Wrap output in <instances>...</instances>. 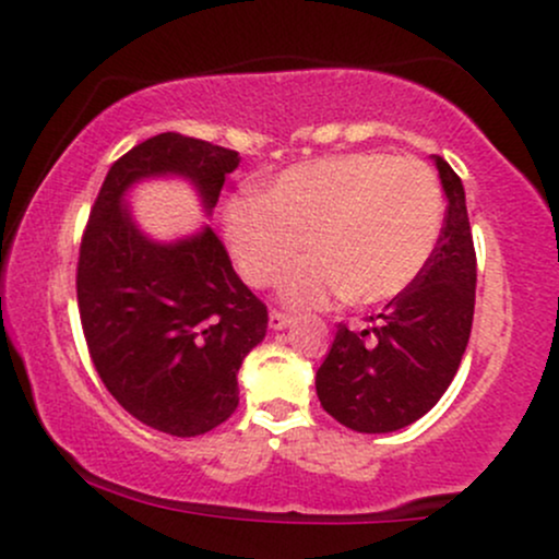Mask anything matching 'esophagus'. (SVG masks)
I'll return each mask as SVG.
<instances>
[{"instance_id":"34e87169","label":"esophagus","mask_w":559,"mask_h":559,"mask_svg":"<svg viewBox=\"0 0 559 559\" xmlns=\"http://www.w3.org/2000/svg\"><path fill=\"white\" fill-rule=\"evenodd\" d=\"M267 320H271V329H275V331H281V329H286L288 323H292V316H288V312H281V310H271V316H267Z\"/></svg>"}]
</instances>
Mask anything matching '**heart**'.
<instances>
[{
    "instance_id": "heart-1",
    "label": "heart",
    "mask_w": 559,
    "mask_h": 559,
    "mask_svg": "<svg viewBox=\"0 0 559 559\" xmlns=\"http://www.w3.org/2000/svg\"><path fill=\"white\" fill-rule=\"evenodd\" d=\"M444 228V194L431 165L389 152H349L294 165L265 194L226 207V239L252 286L284 278V299L318 307L396 299L420 278Z\"/></svg>"
}]
</instances>
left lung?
<instances>
[{
	"label": "left lung",
	"mask_w": 559,
	"mask_h": 559,
	"mask_svg": "<svg viewBox=\"0 0 559 559\" xmlns=\"http://www.w3.org/2000/svg\"><path fill=\"white\" fill-rule=\"evenodd\" d=\"M449 199L433 260L407 292L391 299L362 331L346 323L318 368L325 413L360 433L409 426L449 389L471 338L476 307V247L465 189L444 157H433Z\"/></svg>",
	"instance_id": "obj_1"
}]
</instances>
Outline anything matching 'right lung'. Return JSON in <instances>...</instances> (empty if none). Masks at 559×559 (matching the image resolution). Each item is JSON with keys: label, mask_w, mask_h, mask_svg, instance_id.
Segmentation results:
<instances>
[{"label": "right lung", "mask_w": 559, "mask_h": 559, "mask_svg": "<svg viewBox=\"0 0 559 559\" xmlns=\"http://www.w3.org/2000/svg\"><path fill=\"white\" fill-rule=\"evenodd\" d=\"M236 165L239 152L226 146L157 133L115 159L81 236L75 294L96 373L128 415L181 439L213 431L239 407L236 373L265 338L267 307L213 228L155 243L120 199L139 178L181 173L213 210Z\"/></svg>", "instance_id": "add662e5"}]
</instances>
